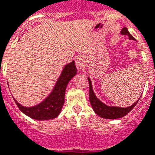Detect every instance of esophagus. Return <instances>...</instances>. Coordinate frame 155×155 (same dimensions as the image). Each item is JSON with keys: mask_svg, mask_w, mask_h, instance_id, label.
Segmentation results:
<instances>
[{"mask_svg": "<svg viewBox=\"0 0 155 155\" xmlns=\"http://www.w3.org/2000/svg\"><path fill=\"white\" fill-rule=\"evenodd\" d=\"M75 61H76V65L78 67V69H82V67L84 66V63H85V61H84V58L82 56H78L75 58Z\"/></svg>", "mask_w": 155, "mask_h": 155, "instance_id": "esophagus-1", "label": "esophagus"}]
</instances>
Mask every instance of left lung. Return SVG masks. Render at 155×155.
<instances>
[{
  "label": "left lung",
  "mask_w": 155,
  "mask_h": 155,
  "mask_svg": "<svg viewBox=\"0 0 155 155\" xmlns=\"http://www.w3.org/2000/svg\"><path fill=\"white\" fill-rule=\"evenodd\" d=\"M121 35H125L129 36L130 39H135V38L130 34V32L127 30V28L124 27L121 32ZM89 82V101L91 105L92 109L95 111V113L98 115V116L101 117V118H105V119H118V118H121L123 116H126L127 114L130 111V110L135 107V105L140 100V98L137 101H135V103L131 105L130 107H110L107 106L103 102H101L99 99H98L94 93V91L92 89V85H91V81L88 78Z\"/></svg>",
  "instance_id": "1"
}]
</instances>
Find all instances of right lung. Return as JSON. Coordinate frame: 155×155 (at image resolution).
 Listing matches in <instances>:
<instances>
[{
  "label": "right lung",
  "mask_w": 155,
  "mask_h": 155,
  "mask_svg": "<svg viewBox=\"0 0 155 155\" xmlns=\"http://www.w3.org/2000/svg\"><path fill=\"white\" fill-rule=\"evenodd\" d=\"M77 72L78 70L74 61L65 65L51 93L36 106L31 107H23L14 99L15 102L24 114L32 119L39 120L54 119L60 114L64 106L67 85L76 75Z\"/></svg>",
  "instance_id": "1"
}]
</instances>
